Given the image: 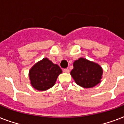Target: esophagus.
<instances>
[{
  "instance_id": "esophagus-1",
  "label": "esophagus",
  "mask_w": 124,
  "mask_h": 124,
  "mask_svg": "<svg viewBox=\"0 0 124 124\" xmlns=\"http://www.w3.org/2000/svg\"><path fill=\"white\" fill-rule=\"evenodd\" d=\"M63 71H64V73H70V70H69V69H68V68H67V69H64Z\"/></svg>"
}]
</instances>
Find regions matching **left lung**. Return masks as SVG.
<instances>
[{"mask_svg": "<svg viewBox=\"0 0 124 124\" xmlns=\"http://www.w3.org/2000/svg\"><path fill=\"white\" fill-rule=\"evenodd\" d=\"M70 74L77 84L91 88L101 82L103 69L97 63L81 57L73 62Z\"/></svg>", "mask_w": 124, "mask_h": 124, "instance_id": "1", "label": "left lung"}]
</instances>
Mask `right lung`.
<instances>
[{"label": "right lung", "instance_id": "add662e5", "mask_svg": "<svg viewBox=\"0 0 124 124\" xmlns=\"http://www.w3.org/2000/svg\"><path fill=\"white\" fill-rule=\"evenodd\" d=\"M62 70L57 64L47 58H43L33 66L29 71L30 84L37 90L46 91L54 85Z\"/></svg>", "mask_w": 124, "mask_h": 124}]
</instances>
